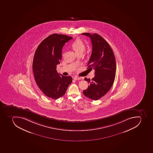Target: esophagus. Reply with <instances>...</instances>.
Here are the masks:
<instances>
[{"label": "esophagus", "mask_w": 153, "mask_h": 153, "mask_svg": "<svg viewBox=\"0 0 153 153\" xmlns=\"http://www.w3.org/2000/svg\"><path fill=\"white\" fill-rule=\"evenodd\" d=\"M80 79H81V77H78V76H75L74 78V79L75 80H80Z\"/></svg>", "instance_id": "34e87169"}]
</instances>
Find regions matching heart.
Instances as JSON below:
<instances>
[{
  "label": "heart",
  "mask_w": 153,
  "mask_h": 153,
  "mask_svg": "<svg viewBox=\"0 0 153 153\" xmlns=\"http://www.w3.org/2000/svg\"><path fill=\"white\" fill-rule=\"evenodd\" d=\"M72 46L77 54L80 52H83L85 48L84 42L80 39H77L74 42L72 43Z\"/></svg>",
  "instance_id": "obj_1"
}]
</instances>
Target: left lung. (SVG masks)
<instances>
[{
    "label": "left lung",
    "instance_id": "obj_1",
    "mask_svg": "<svg viewBox=\"0 0 153 153\" xmlns=\"http://www.w3.org/2000/svg\"><path fill=\"white\" fill-rule=\"evenodd\" d=\"M81 34L89 37L91 40L93 48L88 68H94L95 70V76L91 80L85 78L89 85L83 93L90 99L99 100L107 94L113 85L116 71L115 58L109 44L99 34L90 33Z\"/></svg>",
    "mask_w": 153,
    "mask_h": 153
}]
</instances>
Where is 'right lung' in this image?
<instances>
[{"label":"right lung","mask_w":153,"mask_h":153,"mask_svg":"<svg viewBox=\"0 0 153 153\" xmlns=\"http://www.w3.org/2000/svg\"><path fill=\"white\" fill-rule=\"evenodd\" d=\"M73 38L53 34L44 39L35 52L32 69L37 85L46 97L57 99L65 94L72 83L70 76H63L56 71L62 59V49Z\"/></svg>","instance_id":"add662e5"}]
</instances>
